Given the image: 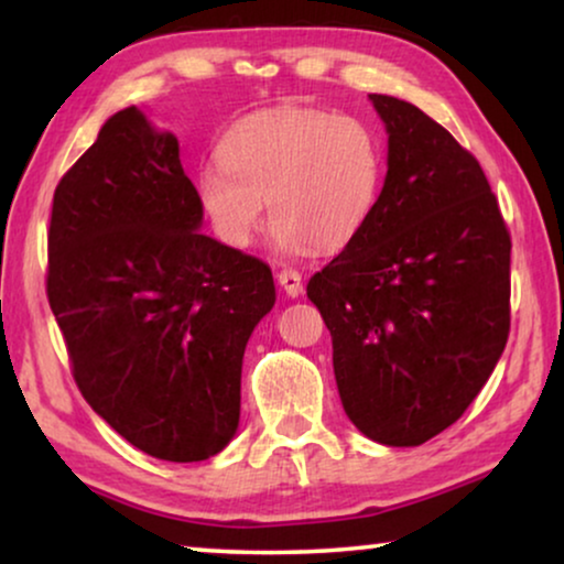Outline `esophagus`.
I'll return each instance as SVG.
<instances>
[{"mask_svg": "<svg viewBox=\"0 0 564 564\" xmlns=\"http://www.w3.org/2000/svg\"><path fill=\"white\" fill-rule=\"evenodd\" d=\"M276 282L282 284V290L288 292L290 297H297L300 292H303V274H300L297 269H282V272L276 274Z\"/></svg>", "mask_w": 564, "mask_h": 564, "instance_id": "1", "label": "esophagus"}]
</instances>
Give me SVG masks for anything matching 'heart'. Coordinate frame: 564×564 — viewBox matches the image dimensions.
<instances>
[{
  "label": "heart",
  "mask_w": 564,
  "mask_h": 564,
  "mask_svg": "<svg viewBox=\"0 0 564 564\" xmlns=\"http://www.w3.org/2000/svg\"><path fill=\"white\" fill-rule=\"evenodd\" d=\"M220 164L197 176L199 205L223 243L246 249L274 220L288 253L338 251L359 236L382 182V145L357 115L274 107L238 120L220 141Z\"/></svg>",
  "instance_id": "1"
}]
</instances>
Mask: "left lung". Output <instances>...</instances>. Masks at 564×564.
<instances>
[{"label": "left lung", "instance_id": "left-lung-1", "mask_svg": "<svg viewBox=\"0 0 564 564\" xmlns=\"http://www.w3.org/2000/svg\"><path fill=\"white\" fill-rule=\"evenodd\" d=\"M388 176L367 226L307 282L334 341L344 411L372 442L419 446L488 382L511 330V234L449 130L369 95Z\"/></svg>", "mask_w": 564, "mask_h": 564}]
</instances>
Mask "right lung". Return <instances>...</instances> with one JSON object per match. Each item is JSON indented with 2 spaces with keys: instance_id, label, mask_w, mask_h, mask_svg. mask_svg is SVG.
Returning a JSON list of instances; mask_svg holds the SVG:
<instances>
[{
  "instance_id": "right-lung-1",
  "label": "right lung",
  "mask_w": 564,
  "mask_h": 564,
  "mask_svg": "<svg viewBox=\"0 0 564 564\" xmlns=\"http://www.w3.org/2000/svg\"><path fill=\"white\" fill-rule=\"evenodd\" d=\"M180 143L126 107L61 176L51 311L76 388L135 449L203 462L234 438L243 349L272 311V269L199 234Z\"/></svg>"
}]
</instances>
